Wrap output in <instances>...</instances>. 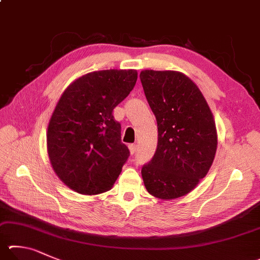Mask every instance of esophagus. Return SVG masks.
Masks as SVG:
<instances>
[{"label": "esophagus", "mask_w": 260, "mask_h": 260, "mask_svg": "<svg viewBox=\"0 0 260 260\" xmlns=\"http://www.w3.org/2000/svg\"><path fill=\"white\" fill-rule=\"evenodd\" d=\"M128 149H129V153L131 154H134L135 151H136V144H129L128 145Z\"/></svg>", "instance_id": "esophagus-1"}]
</instances>
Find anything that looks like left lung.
<instances>
[{
    "label": "left lung",
    "mask_w": 260,
    "mask_h": 260,
    "mask_svg": "<svg viewBox=\"0 0 260 260\" xmlns=\"http://www.w3.org/2000/svg\"><path fill=\"white\" fill-rule=\"evenodd\" d=\"M140 78L158 125L157 150L141 172L144 186L158 199H177L199 184L214 161V116L199 87L183 73L142 70Z\"/></svg>",
    "instance_id": "8db88e82"
}]
</instances>
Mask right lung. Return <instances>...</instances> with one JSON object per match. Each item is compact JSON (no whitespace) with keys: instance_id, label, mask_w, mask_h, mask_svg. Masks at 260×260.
<instances>
[{"instance_id":"right-lung-1","label":"right lung","mask_w":260,"mask_h":260,"mask_svg":"<svg viewBox=\"0 0 260 260\" xmlns=\"http://www.w3.org/2000/svg\"><path fill=\"white\" fill-rule=\"evenodd\" d=\"M138 72L99 70L69 85L51 116L48 154L61 182L84 196L109 191L129 150L121 143L120 124L112 110L135 86Z\"/></svg>"}]
</instances>
